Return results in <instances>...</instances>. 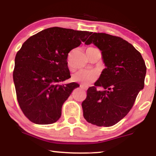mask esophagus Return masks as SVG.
Wrapping results in <instances>:
<instances>
[{
    "label": "esophagus",
    "mask_w": 156,
    "mask_h": 156,
    "mask_svg": "<svg viewBox=\"0 0 156 156\" xmlns=\"http://www.w3.org/2000/svg\"><path fill=\"white\" fill-rule=\"evenodd\" d=\"M80 88L82 89H83V90H86V89H87L86 87L83 86V85H80Z\"/></svg>",
    "instance_id": "1"
}]
</instances>
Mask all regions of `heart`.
<instances>
[{
    "label": "heart",
    "mask_w": 156,
    "mask_h": 156,
    "mask_svg": "<svg viewBox=\"0 0 156 156\" xmlns=\"http://www.w3.org/2000/svg\"><path fill=\"white\" fill-rule=\"evenodd\" d=\"M72 80L74 82L81 83L83 85H88L97 80V74L94 72L82 69L72 74Z\"/></svg>",
    "instance_id": "heart-1"
}]
</instances>
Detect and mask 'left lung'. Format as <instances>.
<instances>
[{"label": "left lung", "instance_id": "1", "mask_svg": "<svg viewBox=\"0 0 156 156\" xmlns=\"http://www.w3.org/2000/svg\"><path fill=\"white\" fill-rule=\"evenodd\" d=\"M101 51L106 68L82 104L87 122L112 126L126 116L144 87L146 67L140 53L120 37L94 33L85 42ZM102 86L104 91H97Z\"/></svg>", "mask_w": 156, "mask_h": 156}]
</instances>
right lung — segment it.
Here are the masks:
<instances>
[{
  "label": "right lung",
  "mask_w": 156,
  "mask_h": 156,
  "mask_svg": "<svg viewBox=\"0 0 156 156\" xmlns=\"http://www.w3.org/2000/svg\"><path fill=\"white\" fill-rule=\"evenodd\" d=\"M91 32L54 27L29 37L15 58L13 81L19 106L36 124L58 120L62 107L77 83L62 84L71 77L68 53L84 42Z\"/></svg>",
  "instance_id": "right-lung-1"
}]
</instances>
